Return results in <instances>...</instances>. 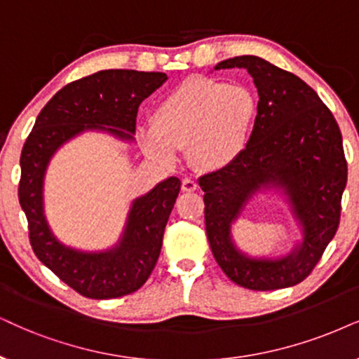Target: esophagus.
I'll return each instance as SVG.
<instances>
[{"instance_id": "34e87169", "label": "esophagus", "mask_w": 359, "mask_h": 359, "mask_svg": "<svg viewBox=\"0 0 359 359\" xmlns=\"http://www.w3.org/2000/svg\"><path fill=\"white\" fill-rule=\"evenodd\" d=\"M182 190L184 192H194V190H197V182L190 177H185V179H182Z\"/></svg>"}]
</instances>
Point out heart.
Returning a JSON list of instances; mask_svg holds the SVG:
<instances>
[{
  "mask_svg": "<svg viewBox=\"0 0 359 359\" xmlns=\"http://www.w3.org/2000/svg\"><path fill=\"white\" fill-rule=\"evenodd\" d=\"M258 114L255 94L245 86L189 79L158 102L152 126L137 129L144 154L174 165L187 149L197 169L219 172L247 152Z\"/></svg>",
  "mask_w": 359,
  "mask_h": 359,
  "instance_id": "b5f03b06",
  "label": "heart"
}]
</instances>
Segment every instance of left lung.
Instances as JSON below:
<instances>
[{"mask_svg": "<svg viewBox=\"0 0 359 359\" xmlns=\"http://www.w3.org/2000/svg\"><path fill=\"white\" fill-rule=\"evenodd\" d=\"M247 69L258 93V114L247 152L224 170L198 179L212 253L230 280L248 290L300 283L334 237L346 187L339 127L310 86L258 56L225 59L213 69ZM257 194H280L299 226L292 251L250 256L233 225Z\"/></svg>", "mask_w": 359, "mask_h": 359, "instance_id": "1", "label": "left lung"}]
</instances>
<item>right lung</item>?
Wrapping results in <instances>:
<instances>
[{
  "label": "right lung",
  "mask_w": 359,
  "mask_h": 359,
  "mask_svg": "<svg viewBox=\"0 0 359 359\" xmlns=\"http://www.w3.org/2000/svg\"><path fill=\"white\" fill-rule=\"evenodd\" d=\"M169 79L164 72L106 69L67 84L43 107L21 152L20 203L31 247L43 265L83 297L107 300L146 283L161 255L162 237L180 192L177 177L158 182L130 203L122 233L104 250H81L54 235L44 213V179L59 149L84 133L134 142L144 99Z\"/></svg>",
  "instance_id": "right-lung-1"
}]
</instances>
